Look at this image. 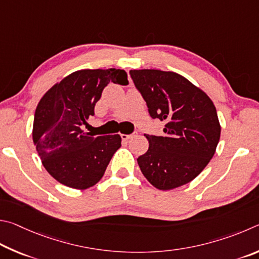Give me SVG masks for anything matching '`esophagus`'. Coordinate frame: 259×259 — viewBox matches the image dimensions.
<instances>
[{
	"label": "esophagus",
	"instance_id": "esophagus-1",
	"mask_svg": "<svg viewBox=\"0 0 259 259\" xmlns=\"http://www.w3.org/2000/svg\"><path fill=\"white\" fill-rule=\"evenodd\" d=\"M135 135H137L135 133H133V134H121L120 137H121V140H130V139L134 138Z\"/></svg>",
	"mask_w": 259,
	"mask_h": 259
}]
</instances>
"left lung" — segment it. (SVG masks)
I'll use <instances>...</instances> for the list:
<instances>
[{"label": "left lung", "instance_id": "obj_1", "mask_svg": "<svg viewBox=\"0 0 259 259\" xmlns=\"http://www.w3.org/2000/svg\"><path fill=\"white\" fill-rule=\"evenodd\" d=\"M130 75L150 116L166 121L164 137L144 134L149 149L138 158L142 174L159 190L191 182L210 161L220 141L214 103L176 72L142 69Z\"/></svg>", "mask_w": 259, "mask_h": 259}]
</instances>
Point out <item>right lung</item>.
I'll return each instance as SVG.
<instances>
[{
	"mask_svg": "<svg viewBox=\"0 0 259 259\" xmlns=\"http://www.w3.org/2000/svg\"><path fill=\"white\" fill-rule=\"evenodd\" d=\"M127 85L122 69H83L67 76L43 95L36 108L33 141L48 173L59 183L85 190L97 184L121 146L118 134L84 132L106 86Z\"/></svg>",
	"mask_w": 259,
	"mask_h": 259,
	"instance_id": "obj_1",
	"label": "right lung"
}]
</instances>
